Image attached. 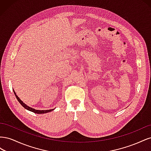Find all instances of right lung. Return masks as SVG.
Returning a JSON list of instances; mask_svg holds the SVG:
<instances>
[{
  "instance_id": "right-lung-1",
  "label": "right lung",
  "mask_w": 151,
  "mask_h": 151,
  "mask_svg": "<svg viewBox=\"0 0 151 151\" xmlns=\"http://www.w3.org/2000/svg\"><path fill=\"white\" fill-rule=\"evenodd\" d=\"M14 93L16 97V98L17 99V101L19 102V103L22 105V106H23L24 108H26V109H28V110H29V111H31L32 112L35 113H38V114H42V113H48V112H50V111H53V109H49V110H37V109H35L32 108H31L29 106H28L26 104H25L23 102H22L21 100L19 98V97H18L16 95V94L14 92Z\"/></svg>"
}]
</instances>
